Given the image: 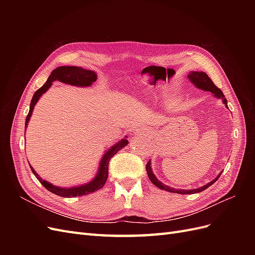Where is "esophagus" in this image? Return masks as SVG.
I'll return each mask as SVG.
<instances>
[{
	"instance_id": "1",
	"label": "esophagus",
	"mask_w": 255,
	"mask_h": 255,
	"mask_svg": "<svg viewBox=\"0 0 255 255\" xmlns=\"http://www.w3.org/2000/svg\"><path fill=\"white\" fill-rule=\"evenodd\" d=\"M139 134H140V135H141V134H144V130H141V132L139 130Z\"/></svg>"
}]
</instances>
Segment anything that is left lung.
<instances>
[{
    "instance_id": "left-lung-1",
    "label": "left lung",
    "mask_w": 255,
    "mask_h": 255,
    "mask_svg": "<svg viewBox=\"0 0 255 255\" xmlns=\"http://www.w3.org/2000/svg\"><path fill=\"white\" fill-rule=\"evenodd\" d=\"M188 79H189V81L192 84L195 85L197 88L205 90V91H210V92H212L213 96L215 98L221 99L223 104L226 105L227 109H229V107H228V101H227L225 95H223V92L217 86H216V85L213 83V81L210 78H208V75L205 72H202V71H191L188 74ZM145 169H146V173H148V176H149L150 181L154 185H155V186H157L159 189H163V190H166V191H169V192H174V194H180V195L198 194V192H201V191L205 190L206 188L210 187L211 185H213L216 181H217L219 179V176L222 173V172H220L217 176L215 177L213 181L208 182L206 185H204V186H201V187H199V188H196V189H176V188H172L170 186H167V185L163 184L159 180H157V177L155 176V174H154L153 171H152L150 160L148 161V164L145 165Z\"/></svg>"
}]
</instances>
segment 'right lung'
Instances as JSON below:
<instances>
[{
  "label": "right lung",
  "mask_w": 255,
  "mask_h": 255,
  "mask_svg": "<svg viewBox=\"0 0 255 255\" xmlns=\"http://www.w3.org/2000/svg\"><path fill=\"white\" fill-rule=\"evenodd\" d=\"M55 81H59L61 83H65L68 85H72V86L88 87V86H91L92 83L97 81V73L95 71L86 70V69H84L82 67H75V66H63V67H58L56 69H54L51 75L48 78L47 82H45V84L42 87L38 89L33 96V99H32V101H30V105H29V112H28V115H27L26 120H25V128L28 125L29 118L33 114L34 107H35L36 103L38 102V100H39L44 92L52 86L53 82H55ZM128 143V140L127 139V136H126V138H123V139L119 140L118 142H116L113 146H111L109 150H106L103 157L101 158V161H100V165H99L98 172H97L96 176L90 182H88L86 184H83V185H79V186H74V187L55 186V185H53L45 180H42L41 177L38 175L37 172L34 170L33 167L30 165H29V167H30V169H32V171L38 179V181H39L49 191L53 192V194H55L60 197H65V198H74V197L85 196V195H88V194H91V192L101 189L104 186L107 177H109L110 159L119 150L125 148Z\"/></svg>",
  "instance_id": "1"
}]
</instances>
